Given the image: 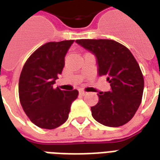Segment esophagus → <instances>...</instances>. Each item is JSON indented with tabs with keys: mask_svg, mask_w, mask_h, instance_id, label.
<instances>
[{
	"mask_svg": "<svg viewBox=\"0 0 160 160\" xmlns=\"http://www.w3.org/2000/svg\"><path fill=\"white\" fill-rule=\"evenodd\" d=\"M86 94V92H84V91H80V95L81 96H85Z\"/></svg>",
	"mask_w": 160,
	"mask_h": 160,
	"instance_id": "obj_1",
	"label": "esophagus"
}]
</instances>
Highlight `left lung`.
Segmentation results:
<instances>
[{
  "label": "left lung",
  "mask_w": 160,
  "mask_h": 160,
  "mask_svg": "<svg viewBox=\"0 0 160 160\" xmlns=\"http://www.w3.org/2000/svg\"><path fill=\"white\" fill-rule=\"evenodd\" d=\"M77 44L94 54L99 76H107L109 92H100L99 101L91 108L100 124L118 127L131 120L140 106L144 80L132 53L113 40H76Z\"/></svg>",
  "instance_id": "left-lung-1"
}]
</instances>
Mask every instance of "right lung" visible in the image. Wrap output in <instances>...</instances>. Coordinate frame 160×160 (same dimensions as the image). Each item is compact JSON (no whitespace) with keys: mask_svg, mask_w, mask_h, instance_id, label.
<instances>
[{"mask_svg":"<svg viewBox=\"0 0 160 160\" xmlns=\"http://www.w3.org/2000/svg\"><path fill=\"white\" fill-rule=\"evenodd\" d=\"M74 40L48 42L39 47L23 65L18 82L20 103L32 123L55 129L68 119L78 91L53 89L64 67V58Z\"/></svg>","mask_w":160,"mask_h":160,"instance_id":"obj_1","label":"right lung"}]
</instances>
